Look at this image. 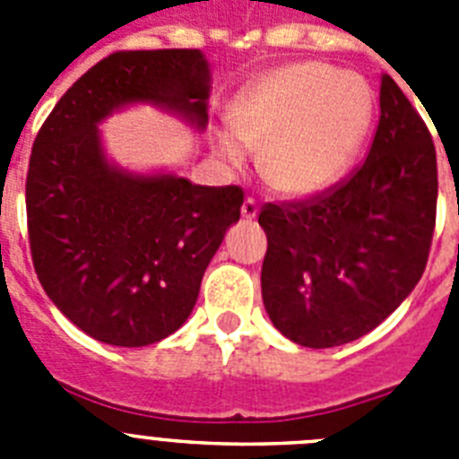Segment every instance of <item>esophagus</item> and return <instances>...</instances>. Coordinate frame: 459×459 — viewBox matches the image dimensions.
<instances>
[{"mask_svg":"<svg viewBox=\"0 0 459 459\" xmlns=\"http://www.w3.org/2000/svg\"><path fill=\"white\" fill-rule=\"evenodd\" d=\"M257 213H259L257 200H253V197H246V200H243V206H241V216L246 218V221H253Z\"/></svg>","mask_w":459,"mask_h":459,"instance_id":"1","label":"esophagus"}]
</instances>
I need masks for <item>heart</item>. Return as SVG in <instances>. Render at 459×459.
Instances as JSON below:
<instances>
[{
  "label": "heart",
  "mask_w": 459,
  "mask_h": 459,
  "mask_svg": "<svg viewBox=\"0 0 459 459\" xmlns=\"http://www.w3.org/2000/svg\"><path fill=\"white\" fill-rule=\"evenodd\" d=\"M372 119V91L351 73L303 62L275 68L243 89L234 128L216 135L230 163L259 149V172L275 193L306 200L338 184Z\"/></svg>",
  "instance_id": "obj_1"
}]
</instances>
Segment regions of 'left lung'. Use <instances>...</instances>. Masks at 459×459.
Listing matches in <instances>:
<instances>
[{
	"instance_id": "obj_1",
	"label": "left lung",
	"mask_w": 459,
	"mask_h": 459,
	"mask_svg": "<svg viewBox=\"0 0 459 459\" xmlns=\"http://www.w3.org/2000/svg\"><path fill=\"white\" fill-rule=\"evenodd\" d=\"M379 126L366 163L306 202L259 213L269 248L262 299L291 342L326 350L370 333L419 285L437 218L428 126L381 75Z\"/></svg>"
}]
</instances>
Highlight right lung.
I'll list each match as a JSON object with an SVG mask.
<instances>
[{
  "label": "right lung",
  "mask_w": 459,
  "mask_h": 459,
  "mask_svg": "<svg viewBox=\"0 0 459 459\" xmlns=\"http://www.w3.org/2000/svg\"><path fill=\"white\" fill-rule=\"evenodd\" d=\"M209 91L200 50L115 52L64 93L36 135L24 188L36 275L99 342L144 347L184 326L243 204L238 186L109 163L99 124L142 103L204 131Z\"/></svg>",
  "instance_id": "right-lung-1"
}]
</instances>
